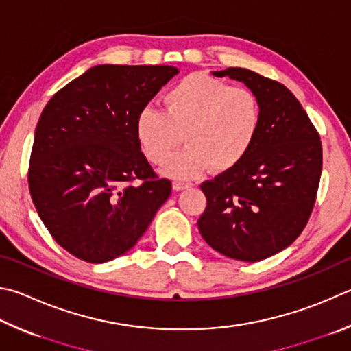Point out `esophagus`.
<instances>
[{"label": "esophagus", "instance_id": "34e87169", "mask_svg": "<svg viewBox=\"0 0 351 351\" xmlns=\"http://www.w3.org/2000/svg\"><path fill=\"white\" fill-rule=\"evenodd\" d=\"M189 187H192V184L190 182H181V181L173 182V190H176V192H181V190L189 189Z\"/></svg>", "mask_w": 351, "mask_h": 351}]
</instances>
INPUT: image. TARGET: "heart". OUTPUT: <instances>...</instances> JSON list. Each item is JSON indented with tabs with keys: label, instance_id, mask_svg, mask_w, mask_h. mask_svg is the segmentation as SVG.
<instances>
[{
	"label": "heart",
	"instance_id": "1",
	"mask_svg": "<svg viewBox=\"0 0 351 351\" xmlns=\"http://www.w3.org/2000/svg\"><path fill=\"white\" fill-rule=\"evenodd\" d=\"M164 110L145 107L135 132L144 155L155 165L169 160L180 135L188 147L165 167L173 178H193L210 167L226 173L250 154L263 123L259 99L244 87L206 73H192L162 95Z\"/></svg>",
	"mask_w": 351,
	"mask_h": 351
}]
</instances>
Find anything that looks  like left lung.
Segmentation results:
<instances>
[{"label": "left lung", "mask_w": 351, "mask_h": 351, "mask_svg": "<svg viewBox=\"0 0 351 351\" xmlns=\"http://www.w3.org/2000/svg\"><path fill=\"white\" fill-rule=\"evenodd\" d=\"M215 76L244 82L256 95L263 123L238 167L201 184L207 207L197 228L227 258L256 263L295 241L313 210L322 171V144L289 88L241 67Z\"/></svg>", "instance_id": "8db88e82"}]
</instances>
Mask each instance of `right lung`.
<instances>
[{"label":"right lung","mask_w":351,"mask_h":351,"mask_svg":"<svg viewBox=\"0 0 351 351\" xmlns=\"http://www.w3.org/2000/svg\"><path fill=\"white\" fill-rule=\"evenodd\" d=\"M178 73L171 66H95L44 107L29 190L44 226L73 256L101 264L129 252L169 199L171 181L144 156L135 121Z\"/></svg>","instance_id":"right-lung-1"}]
</instances>
